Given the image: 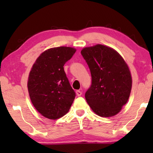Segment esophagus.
Returning a JSON list of instances; mask_svg holds the SVG:
<instances>
[{
	"label": "esophagus",
	"instance_id": "1",
	"mask_svg": "<svg viewBox=\"0 0 153 153\" xmlns=\"http://www.w3.org/2000/svg\"><path fill=\"white\" fill-rule=\"evenodd\" d=\"M76 94H77V96H78V97H79V96H81L82 94V92L80 91V90H77V91H76Z\"/></svg>",
	"mask_w": 153,
	"mask_h": 153
}]
</instances>
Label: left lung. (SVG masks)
<instances>
[{
	"label": "left lung",
	"instance_id": "1",
	"mask_svg": "<svg viewBox=\"0 0 153 153\" xmlns=\"http://www.w3.org/2000/svg\"><path fill=\"white\" fill-rule=\"evenodd\" d=\"M81 54L92 77L85 94L88 104L100 117H113L130 94L132 81L128 66L117 51L104 45L84 48Z\"/></svg>",
	"mask_w": 153,
	"mask_h": 153
}]
</instances>
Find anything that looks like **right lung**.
Returning a JSON list of instances; mask_svg holds the SVG:
<instances>
[{
	"label": "right lung",
	"instance_id": "right-lung-1",
	"mask_svg": "<svg viewBox=\"0 0 153 153\" xmlns=\"http://www.w3.org/2000/svg\"><path fill=\"white\" fill-rule=\"evenodd\" d=\"M76 50L61 46L48 49L33 64L27 88L36 109L50 120H57L68 112L76 97L64 71V65Z\"/></svg>",
	"mask_w": 153,
	"mask_h": 153
}]
</instances>
